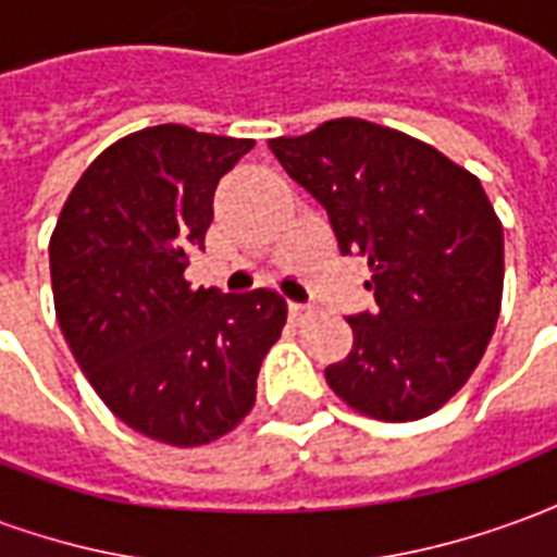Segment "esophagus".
<instances>
[{"mask_svg": "<svg viewBox=\"0 0 557 557\" xmlns=\"http://www.w3.org/2000/svg\"><path fill=\"white\" fill-rule=\"evenodd\" d=\"M315 310L313 307H307V304H289V319L292 322H304V319H310Z\"/></svg>", "mask_w": 557, "mask_h": 557, "instance_id": "obj_1", "label": "esophagus"}]
</instances>
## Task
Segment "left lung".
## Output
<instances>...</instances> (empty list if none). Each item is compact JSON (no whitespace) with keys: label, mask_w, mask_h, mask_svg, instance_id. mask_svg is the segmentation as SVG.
<instances>
[{"label":"left lung","mask_w":557,"mask_h":557,"mask_svg":"<svg viewBox=\"0 0 557 557\" xmlns=\"http://www.w3.org/2000/svg\"><path fill=\"white\" fill-rule=\"evenodd\" d=\"M327 211L339 253L373 271V313L349 315L351 351L331 391L367 418L403 423L466 385L502 313L504 230L478 175L438 148L363 119L268 143Z\"/></svg>","instance_id":"obj_1"}]
</instances>
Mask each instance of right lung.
<instances>
[{"label": "right lung", "instance_id": "right-lung-1", "mask_svg": "<svg viewBox=\"0 0 557 557\" xmlns=\"http://www.w3.org/2000/svg\"><path fill=\"white\" fill-rule=\"evenodd\" d=\"M253 139L158 125L101 151L50 238L55 319L95 394L131 430L172 447L232 432L286 325L271 289H190L218 182Z\"/></svg>", "mask_w": 557, "mask_h": 557}]
</instances>
